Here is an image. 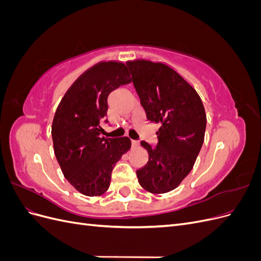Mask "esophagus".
Segmentation results:
<instances>
[{
	"mask_svg": "<svg viewBox=\"0 0 261 261\" xmlns=\"http://www.w3.org/2000/svg\"><path fill=\"white\" fill-rule=\"evenodd\" d=\"M138 145H139V143L137 140H132V147L133 148H136Z\"/></svg>",
	"mask_w": 261,
	"mask_h": 261,
	"instance_id": "34e87169",
	"label": "esophagus"
}]
</instances>
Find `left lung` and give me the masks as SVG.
Segmentation results:
<instances>
[{
    "label": "left lung",
    "mask_w": 261,
    "mask_h": 261,
    "mask_svg": "<svg viewBox=\"0 0 261 261\" xmlns=\"http://www.w3.org/2000/svg\"><path fill=\"white\" fill-rule=\"evenodd\" d=\"M127 65L147 120L160 125L155 147L140 143L149 160L136 171L138 181L150 193H168L194 167L203 144L206 112L199 94L170 66L145 60Z\"/></svg>",
    "instance_id": "1"
}]
</instances>
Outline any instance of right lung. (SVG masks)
Returning a JSON list of instances; mask_svg holds the SVG:
<instances>
[{
    "instance_id": "add662e5",
    "label": "right lung",
    "mask_w": 261,
    "mask_h": 261,
    "mask_svg": "<svg viewBox=\"0 0 261 261\" xmlns=\"http://www.w3.org/2000/svg\"><path fill=\"white\" fill-rule=\"evenodd\" d=\"M126 65L100 62L87 69L69 87L54 114L51 134L55 156L70 185L86 196L108 191L115 163L130 148L127 137L100 135L109 94L132 82Z\"/></svg>"
}]
</instances>
